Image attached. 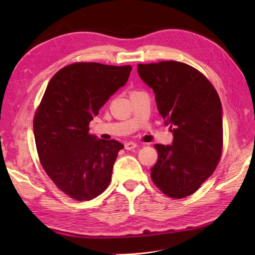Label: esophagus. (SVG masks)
I'll return each instance as SVG.
<instances>
[{"label":"esophagus","mask_w":255,"mask_h":255,"mask_svg":"<svg viewBox=\"0 0 255 255\" xmlns=\"http://www.w3.org/2000/svg\"><path fill=\"white\" fill-rule=\"evenodd\" d=\"M136 147H137V143L131 142V141L125 143V149H126V150H132V149H134Z\"/></svg>","instance_id":"obj_1"}]
</instances>
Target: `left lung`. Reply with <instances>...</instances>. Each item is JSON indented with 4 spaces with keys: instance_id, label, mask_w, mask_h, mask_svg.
<instances>
[{
    "instance_id": "1",
    "label": "left lung",
    "mask_w": 255,
    "mask_h": 255,
    "mask_svg": "<svg viewBox=\"0 0 255 255\" xmlns=\"http://www.w3.org/2000/svg\"><path fill=\"white\" fill-rule=\"evenodd\" d=\"M153 90L160 115L170 125L172 145L155 144L151 178L171 198L189 196L213 174L223 152V107L217 91L198 70L178 61L138 64Z\"/></svg>"
}]
</instances>
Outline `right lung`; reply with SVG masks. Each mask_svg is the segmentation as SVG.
Here are the masks:
<instances>
[{
	"mask_svg": "<svg viewBox=\"0 0 255 255\" xmlns=\"http://www.w3.org/2000/svg\"><path fill=\"white\" fill-rule=\"evenodd\" d=\"M130 71V66L69 64L53 75L37 107L34 133L40 163L55 185L78 202L97 197L110 185L124 145L96 139L89 125Z\"/></svg>",
	"mask_w": 255,
	"mask_h": 255,
	"instance_id": "right-lung-1",
	"label": "right lung"
}]
</instances>
